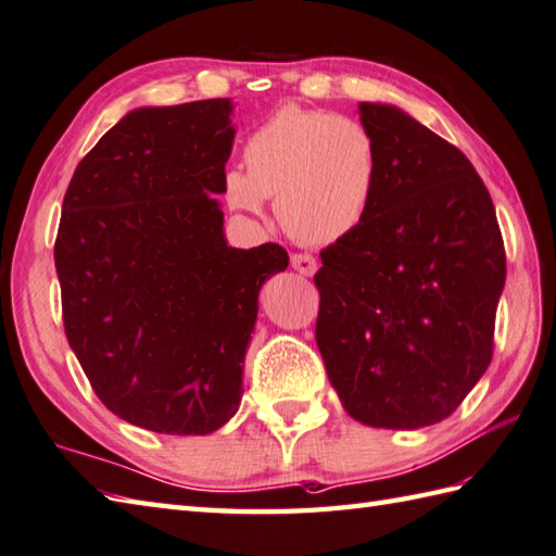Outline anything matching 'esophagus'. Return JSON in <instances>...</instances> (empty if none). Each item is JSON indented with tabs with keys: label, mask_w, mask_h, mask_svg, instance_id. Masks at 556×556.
Masks as SVG:
<instances>
[{
	"label": "esophagus",
	"mask_w": 556,
	"mask_h": 556,
	"mask_svg": "<svg viewBox=\"0 0 556 556\" xmlns=\"http://www.w3.org/2000/svg\"><path fill=\"white\" fill-rule=\"evenodd\" d=\"M291 267L299 271V275L303 277H311L315 275V269H318V263H315L313 255H306V253H296L291 255Z\"/></svg>",
	"instance_id": "obj_1"
}]
</instances>
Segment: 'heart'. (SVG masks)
Returning <instances> with one entry per match:
<instances>
[{
    "mask_svg": "<svg viewBox=\"0 0 556 556\" xmlns=\"http://www.w3.org/2000/svg\"><path fill=\"white\" fill-rule=\"evenodd\" d=\"M245 173L228 170L226 202L260 214L277 198L281 226L301 243L328 245L356 231L380 180L378 141L346 115L281 108L243 144Z\"/></svg>",
    "mask_w": 556,
    "mask_h": 556,
    "instance_id": "obj_1",
    "label": "heart"
}]
</instances>
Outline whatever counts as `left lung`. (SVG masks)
Listing matches in <instances>:
<instances>
[{
    "instance_id": "obj_1",
    "label": "left lung",
    "mask_w": 556,
    "mask_h": 556,
    "mask_svg": "<svg viewBox=\"0 0 556 556\" xmlns=\"http://www.w3.org/2000/svg\"><path fill=\"white\" fill-rule=\"evenodd\" d=\"M380 180L362 226L320 253L315 342L346 415L421 429L458 409L492 362L504 238L460 149L386 103H358Z\"/></svg>"
}]
</instances>
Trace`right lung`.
<instances>
[{
  "instance_id": "1",
  "label": "right lung",
  "mask_w": 556,
  "mask_h": 556,
  "mask_svg": "<svg viewBox=\"0 0 556 556\" xmlns=\"http://www.w3.org/2000/svg\"><path fill=\"white\" fill-rule=\"evenodd\" d=\"M233 103L137 108L76 166L54 267L62 320L98 400L135 427L204 437L236 415L265 281L287 250L224 236Z\"/></svg>"
}]
</instances>
